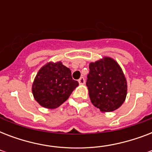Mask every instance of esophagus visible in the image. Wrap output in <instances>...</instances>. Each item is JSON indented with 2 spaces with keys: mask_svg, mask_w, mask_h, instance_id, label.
I'll return each mask as SVG.
<instances>
[{
  "mask_svg": "<svg viewBox=\"0 0 152 152\" xmlns=\"http://www.w3.org/2000/svg\"><path fill=\"white\" fill-rule=\"evenodd\" d=\"M78 82L80 84H81V85H83V84L85 83V80H84V78H83V77H81V78L79 79Z\"/></svg>",
  "mask_w": 152,
  "mask_h": 152,
  "instance_id": "1",
  "label": "esophagus"
}]
</instances>
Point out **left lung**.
<instances>
[{
  "instance_id": "obj_1",
  "label": "left lung",
  "mask_w": 152,
  "mask_h": 152,
  "mask_svg": "<svg viewBox=\"0 0 152 152\" xmlns=\"http://www.w3.org/2000/svg\"><path fill=\"white\" fill-rule=\"evenodd\" d=\"M88 76L89 97L101 112H112L120 107L127 95V80L120 64L110 57L89 64Z\"/></svg>"
}]
</instances>
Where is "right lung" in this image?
I'll return each instance as SVG.
<instances>
[{"label":"right lung","mask_w":152,"mask_h":152,"mask_svg":"<svg viewBox=\"0 0 152 152\" xmlns=\"http://www.w3.org/2000/svg\"><path fill=\"white\" fill-rule=\"evenodd\" d=\"M78 85V82L72 80L71 70L61 61H50L37 72L31 91L40 106L56 109L69 99Z\"/></svg>","instance_id":"add662e5"}]
</instances>
